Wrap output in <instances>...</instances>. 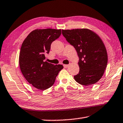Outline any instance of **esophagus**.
I'll list each match as a JSON object with an SVG mask.
<instances>
[{"instance_id":"1","label":"esophagus","mask_w":123,"mask_h":123,"mask_svg":"<svg viewBox=\"0 0 123 123\" xmlns=\"http://www.w3.org/2000/svg\"><path fill=\"white\" fill-rule=\"evenodd\" d=\"M63 66H64V67L67 68L69 66V64H63Z\"/></svg>"}]
</instances>
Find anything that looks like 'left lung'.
<instances>
[{
    "label": "left lung",
    "instance_id": "left-lung-1",
    "mask_svg": "<svg viewBox=\"0 0 123 123\" xmlns=\"http://www.w3.org/2000/svg\"><path fill=\"white\" fill-rule=\"evenodd\" d=\"M66 40L76 49L80 70L74 76L84 86L95 84L101 78L107 64L105 45L98 35L88 29L62 30Z\"/></svg>",
    "mask_w": 123,
    "mask_h": 123
}]
</instances>
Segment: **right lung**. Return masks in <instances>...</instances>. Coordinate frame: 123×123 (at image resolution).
Returning a JSON list of instances; mask_svg holds the SVG:
<instances>
[{
	"label": "right lung",
	"instance_id": "1",
	"mask_svg": "<svg viewBox=\"0 0 123 123\" xmlns=\"http://www.w3.org/2000/svg\"><path fill=\"white\" fill-rule=\"evenodd\" d=\"M61 34V29H36L31 32L22 44L19 63L25 79L35 88L44 91L55 82L63 67L44 61L51 43Z\"/></svg>",
	"mask_w": 123,
	"mask_h": 123
}]
</instances>
